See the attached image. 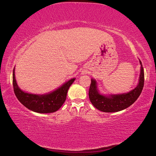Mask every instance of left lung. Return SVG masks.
<instances>
[{"instance_id": "1", "label": "left lung", "mask_w": 156, "mask_h": 156, "mask_svg": "<svg viewBox=\"0 0 156 156\" xmlns=\"http://www.w3.org/2000/svg\"><path fill=\"white\" fill-rule=\"evenodd\" d=\"M140 63L141 65V69L139 83L133 90L127 94L112 95L109 96H103L98 93L96 82L91 79L89 90V98L92 105L101 112L112 113L122 111L134 103L140 95L144 83V69L140 60Z\"/></svg>"}]
</instances>
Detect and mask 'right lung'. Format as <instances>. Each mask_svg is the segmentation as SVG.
<instances>
[{"mask_svg": "<svg viewBox=\"0 0 156 156\" xmlns=\"http://www.w3.org/2000/svg\"><path fill=\"white\" fill-rule=\"evenodd\" d=\"M74 80L75 78L71 79L56 91L48 94H31L25 93L18 87L15 79L14 69L13 70V87L16 96L25 107L37 113H53L58 110L65 102L68 89Z\"/></svg>", "mask_w": 156, "mask_h": 156, "instance_id": "obj_1", "label": "right lung"}]
</instances>
